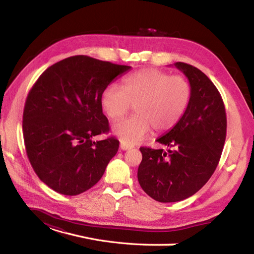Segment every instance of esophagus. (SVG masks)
Segmentation results:
<instances>
[{"label":"esophagus","mask_w":254,"mask_h":254,"mask_svg":"<svg viewBox=\"0 0 254 254\" xmlns=\"http://www.w3.org/2000/svg\"><path fill=\"white\" fill-rule=\"evenodd\" d=\"M120 147H121L122 150H128V149H131L133 146L132 145H129V144L125 143V142H121Z\"/></svg>","instance_id":"obj_1"}]
</instances>
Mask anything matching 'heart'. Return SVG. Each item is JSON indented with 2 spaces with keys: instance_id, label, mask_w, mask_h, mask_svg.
Listing matches in <instances>:
<instances>
[{
  "instance_id": "obj_1",
  "label": "heart",
  "mask_w": 254,
  "mask_h": 254,
  "mask_svg": "<svg viewBox=\"0 0 254 254\" xmlns=\"http://www.w3.org/2000/svg\"><path fill=\"white\" fill-rule=\"evenodd\" d=\"M191 97L189 80L158 68H143L122 80V89L110 84L102 93L105 113L111 120L125 115L131 105L135 114L112 126V132L129 145L140 142L151 128L165 132L186 113Z\"/></svg>"
}]
</instances>
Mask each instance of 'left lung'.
Wrapping results in <instances>:
<instances>
[{"instance_id": "obj_1", "label": "left lung", "mask_w": 254, "mask_h": 254, "mask_svg": "<svg viewBox=\"0 0 254 254\" xmlns=\"http://www.w3.org/2000/svg\"><path fill=\"white\" fill-rule=\"evenodd\" d=\"M187 76L191 97L186 113L157 142L174 150L141 147L137 180L159 202L181 201L194 195L216 170L227 133L224 102L217 88L199 68L176 63Z\"/></svg>"}]
</instances>
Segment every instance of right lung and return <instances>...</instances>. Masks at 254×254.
I'll list each match as a JSON object with an SVG mask.
<instances>
[{"label":"right lung","instance_id":"add662e5","mask_svg":"<svg viewBox=\"0 0 254 254\" xmlns=\"http://www.w3.org/2000/svg\"><path fill=\"white\" fill-rule=\"evenodd\" d=\"M131 66L84 55L48 67L27 95L23 136L30 164L49 188L66 196L88 190L101 180L117 155L120 142L111 136L103 113V91Z\"/></svg>","mask_w":254,"mask_h":254}]
</instances>
